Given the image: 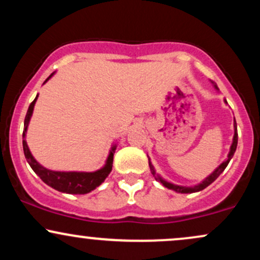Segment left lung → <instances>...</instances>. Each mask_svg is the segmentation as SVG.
<instances>
[{"label":"left lung","mask_w":260,"mask_h":260,"mask_svg":"<svg viewBox=\"0 0 260 260\" xmlns=\"http://www.w3.org/2000/svg\"><path fill=\"white\" fill-rule=\"evenodd\" d=\"M211 84L215 86V89H217V86H216L215 83L211 82ZM225 103L228 104V101L225 100ZM234 128H235V134H234V139H232V144H231V147H230V151H229V155H228V159L223 161L222 164H220V165L217 166V168H216L215 170H214V171L211 172V174L209 175L208 177L205 178V180H203V181L201 182V183L196 184V186L186 187V186H177V184H174V183H171V182L165 181L162 177H161L160 175L156 174V171H155L153 164L150 162V159H149V166H150V171H151V174H153V176L155 177V180L159 181L160 183L162 184L164 187L169 188V189L175 190V192H177V193H196V192H199V190H203V189H204V188H207V187L209 186V184L213 183V182L215 181L216 178L219 177V176L222 174L223 170H225L226 166L229 165L230 160H231L232 156H234V154H235V151H236V148H237V140H238L237 123H236V121H234Z\"/></svg>","instance_id":"1"}]
</instances>
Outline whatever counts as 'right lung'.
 <instances>
[{"label": "right lung", "mask_w": 260, "mask_h": 260, "mask_svg": "<svg viewBox=\"0 0 260 260\" xmlns=\"http://www.w3.org/2000/svg\"><path fill=\"white\" fill-rule=\"evenodd\" d=\"M55 74V72L51 73V76L49 77L44 82H47L51 77ZM38 95L35 98L34 101L29 105L28 112L25 115L24 120V131H23V150H24L25 159L28 161V164L30 165L32 171L37 174L39 177L43 180L47 186L52 187L53 189L58 190V192L62 193H68V194H86V193L91 192L95 188L99 187L107 176L110 175L112 170V162H113V154H115L116 150V144L113 145L110 150L109 156H107L105 165L103 166L100 170H96L94 172H77V171H52V170H49L44 166H41L40 164L38 162L37 160L34 159L30 150H29L28 144H26L25 140V134L26 129H28L29 122H30L32 111H34L35 103H37Z\"/></svg>", "instance_id": "right-lung-1"}]
</instances>
